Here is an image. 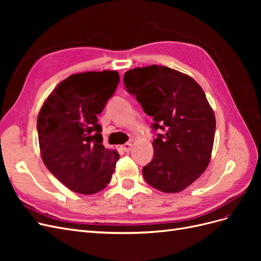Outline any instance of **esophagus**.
I'll return each mask as SVG.
<instances>
[{"instance_id": "esophagus-1", "label": "esophagus", "mask_w": 261, "mask_h": 261, "mask_svg": "<svg viewBox=\"0 0 261 261\" xmlns=\"http://www.w3.org/2000/svg\"><path fill=\"white\" fill-rule=\"evenodd\" d=\"M121 149L123 150L124 152H128L129 150L132 149V144H130V143H126V144H124V145L121 147Z\"/></svg>"}]
</instances>
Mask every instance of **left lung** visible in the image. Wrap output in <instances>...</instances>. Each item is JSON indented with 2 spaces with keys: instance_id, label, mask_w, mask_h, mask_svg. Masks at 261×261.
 I'll use <instances>...</instances> for the list:
<instances>
[{
  "instance_id": "obj_1",
  "label": "left lung",
  "mask_w": 261,
  "mask_h": 261,
  "mask_svg": "<svg viewBox=\"0 0 261 261\" xmlns=\"http://www.w3.org/2000/svg\"><path fill=\"white\" fill-rule=\"evenodd\" d=\"M126 91L136 97L151 128L152 160L143 169L149 185L163 193H178L198 178L210 162L216 117L201 87L192 77L167 66L129 69Z\"/></svg>"
}]
</instances>
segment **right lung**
<instances>
[{"instance_id":"add662e5","label":"right lung","mask_w":261,"mask_h":261,"mask_svg":"<svg viewBox=\"0 0 261 261\" xmlns=\"http://www.w3.org/2000/svg\"><path fill=\"white\" fill-rule=\"evenodd\" d=\"M120 83L116 70L74 74L61 82L39 112V146L43 163L70 191L92 195L111 180L120 155L102 143L98 123Z\"/></svg>"}]
</instances>
